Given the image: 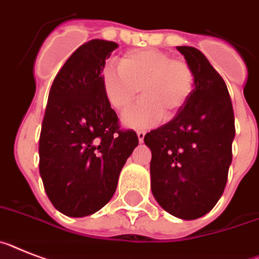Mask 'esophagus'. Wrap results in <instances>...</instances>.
I'll return each instance as SVG.
<instances>
[{
    "label": "esophagus",
    "mask_w": 259,
    "mask_h": 259,
    "mask_svg": "<svg viewBox=\"0 0 259 259\" xmlns=\"http://www.w3.org/2000/svg\"><path fill=\"white\" fill-rule=\"evenodd\" d=\"M145 136H146L145 132H138V133H137V137H138L139 143H143V141H145Z\"/></svg>",
    "instance_id": "esophagus-1"
}]
</instances>
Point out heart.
<instances>
[{"label": "heart", "instance_id": "obj_1", "mask_svg": "<svg viewBox=\"0 0 259 259\" xmlns=\"http://www.w3.org/2000/svg\"><path fill=\"white\" fill-rule=\"evenodd\" d=\"M102 80L105 98L117 111L125 109L142 89L143 98L121 117L125 126L136 130L176 116L194 89L192 67L157 49L127 52L120 66L105 67Z\"/></svg>", "mask_w": 259, "mask_h": 259}]
</instances>
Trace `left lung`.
<instances>
[{
  "instance_id": "1",
  "label": "left lung",
  "mask_w": 259,
  "mask_h": 259,
  "mask_svg": "<svg viewBox=\"0 0 259 259\" xmlns=\"http://www.w3.org/2000/svg\"><path fill=\"white\" fill-rule=\"evenodd\" d=\"M194 74V89L172 120L145 136L151 150V190L173 217L194 220L212 210L232 163L235 116L223 78L202 52L177 47Z\"/></svg>"
}]
</instances>
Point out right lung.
Instances as JSON below:
<instances>
[{
  "instance_id": "1",
  "label": "right lung",
  "mask_w": 259,
  "mask_h": 259,
  "mask_svg": "<svg viewBox=\"0 0 259 259\" xmlns=\"http://www.w3.org/2000/svg\"><path fill=\"white\" fill-rule=\"evenodd\" d=\"M118 44L94 39L67 58L51 87L39 141V169L52 204L66 217L95 213L111 201L138 146L121 132L105 98V60Z\"/></svg>"
}]
</instances>
